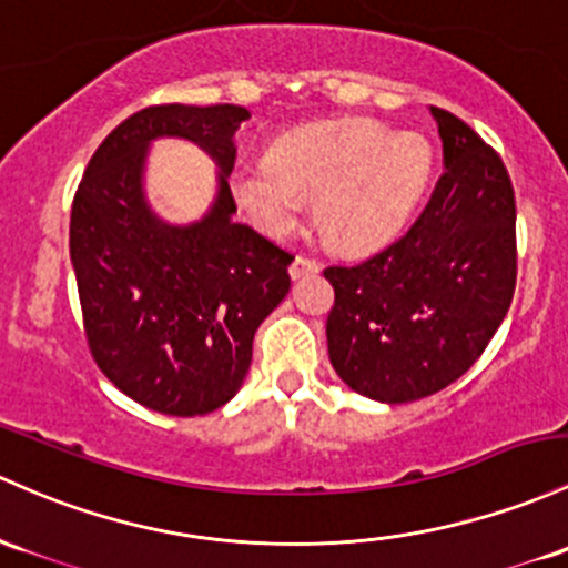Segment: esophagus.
<instances>
[{"instance_id": "esophagus-1", "label": "esophagus", "mask_w": 568, "mask_h": 568, "mask_svg": "<svg viewBox=\"0 0 568 568\" xmlns=\"http://www.w3.org/2000/svg\"><path fill=\"white\" fill-rule=\"evenodd\" d=\"M321 272V264H317L315 258H310V255H296L294 261H291V277L298 280V277H310V274H317Z\"/></svg>"}]
</instances>
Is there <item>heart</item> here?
<instances>
[{"instance_id":"obj_1","label":"heart","mask_w":568,"mask_h":568,"mask_svg":"<svg viewBox=\"0 0 568 568\" xmlns=\"http://www.w3.org/2000/svg\"><path fill=\"white\" fill-rule=\"evenodd\" d=\"M434 172L426 136L385 123L334 121L294 129L270 155L234 164L232 193L253 226L288 236L317 199V226L334 247L375 251L402 232Z\"/></svg>"}]
</instances>
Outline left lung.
I'll return each mask as SVG.
<instances>
[{"instance_id":"left-lung-1","label":"left lung","mask_w":568,"mask_h":568,"mask_svg":"<svg viewBox=\"0 0 568 568\" xmlns=\"http://www.w3.org/2000/svg\"><path fill=\"white\" fill-rule=\"evenodd\" d=\"M445 172L407 234L353 266H326L328 358L385 404L447 388L483 355L513 304L515 191L475 129L432 108Z\"/></svg>"}]
</instances>
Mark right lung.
I'll return each mask as SVG.
<instances>
[{
    "label": "right lung",
    "instance_id": "add662e5",
    "mask_svg": "<svg viewBox=\"0 0 568 568\" xmlns=\"http://www.w3.org/2000/svg\"><path fill=\"white\" fill-rule=\"evenodd\" d=\"M236 104H153L91 155L72 202L70 255L89 351L142 407L193 417L223 407L251 369L253 336L291 288L294 255L234 223L229 189ZM155 135H185L222 166L211 213L170 227L146 207L141 170Z\"/></svg>",
    "mask_w": 568,
    "mask_h": 568
}]
</instances>
